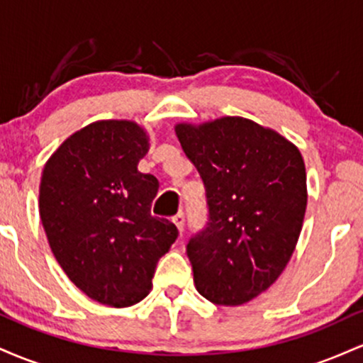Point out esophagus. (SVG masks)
<instances>
[{
	"label": "esophagus",
	"instance_id": "esophagus-1",
	"mask_svg": "<svg viewBox=\"0 0 363 363\" xmlns=\"http://www.w3.org/2000/svg\"><path fill=\"white\" fill-rule=\"evenodd\" d=\"M172 222L176 223V227L179 228V232H181V234H182V232H184V213H182V211H179V213L172 218Z\"/></svg>",
	"mask_w": 363,
	"mask_h": 363
}]
</instances>
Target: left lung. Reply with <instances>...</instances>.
Here are the masks:
<instances>
[{
  "label": "left lung",
  "instance_id": "1",
  "mask_svg": "<svg viewBox=\"0 0 363 363\" xmlns=\"http://www.w3.org/2000/svg\"><path fill=\"white\" fill-rule=\"evenodd\" d=\"M206 189L208 223L186 251L196 290L216 306H242L278 280L307 208L303 158L291 141L251 119L176 124Z\"/></svg>",
  "mask_w": 363,
  "mask_h": 363
}]
</instances>
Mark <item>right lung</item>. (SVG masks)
<instances>
[{"label": "right lung", "instance_id": "obj_1", "mask_svg": "<svg viewBox=\"0 0 363 363\" xmlns=\"http://www.w3.org/2000/svg\"><path fill=\"white\" fill-rule=\"evenodd\" d=\"M148 135L135 121H95L45 162L39 213L62 272L91 301L135 306L152 290L177 227L152 216L158 181L141 174Z\"/></svg>", "mask_w": 363, "mask_h": 363}]
</instances>
